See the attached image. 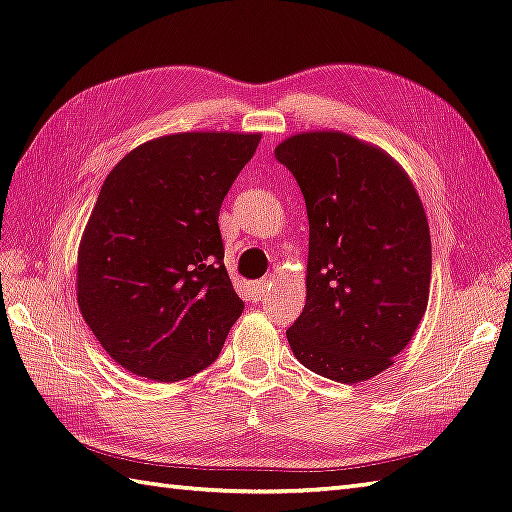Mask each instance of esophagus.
<instances>
[{"label": "esophagus", "mask_w": 512, "mask_h": 512, "mask_svg": "<svg viewBox=\"0 0 512 512\" xmlns=\"http://www.w3.org/2000/svg\"><path fill=\"white\" fill-rule=\"evenodd\" d=\"M269 286H271V278L256 280V282L252 284V293H254V297H256V299H258V297H263V295L269 291Z\"/></svg>", "instance_id": "34e87169"}]
</instances>
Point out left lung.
<instances>
[{
  "label": "left lung",
  "instance_id": "1",
  "mask_svg": "<svg viewBox=\"0 0 512 512\" xmlns=\"http://www.w3.org/2000/svg\"><path fill=\"white\" fill-rule=\"evenodd\" d=\"M273 154L295 176L308 215L306 306L286 339L306 369L365 382L393 365L426 315V210L400 162L356 136L299 132Z\"/></svg>",
  "mask_w": 512,
  "mask_h": 512
}]
</instances>
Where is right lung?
<instances>
[{"instance_id":"right-lung-1","label":"right lung","mask_w":512,"mask_h":512,"mask_svg":"<svg viewBox=\"0 0 512 512\" xmlns=\"http://www.w3.org/2000/svg\"><path fill=\"white\" fill-rule=\"evenodd\" d=\"M260 136L165 134L134 147L104 180L78 247L76 295L99 345L134 376H195L241 317L217 221Z\"/></svg>"}]
</instances>
